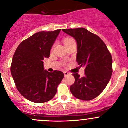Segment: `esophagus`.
<instances>
[{
  "instance_id": "esophagus-1",
  "label": "esophagus",
  "mask_w": 128,
  "mask_h": 128,
  "mask_svg": "<svg viewBox=\"0 0 128 128\" xmlns=\"http://www.w3.org/2000/svg\"><path fill=\"white\" fill-rule=\"evenodd\" d=\"M64 76H67L70 75L69 73L67 72H66V71H64Z\"/></svg>"
}]
</instances>
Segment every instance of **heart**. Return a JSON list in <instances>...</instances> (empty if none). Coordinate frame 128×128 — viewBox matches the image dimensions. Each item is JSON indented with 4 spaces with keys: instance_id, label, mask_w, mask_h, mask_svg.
Wrapping results in <instances>:
<instances>
[{
    "instance_id": "heart-1",
    "label": "heart",
    "mask_w": 128,
    "mask_h": 128,
    "mask_svg": "<svg viewBox=\"0 0 128 128\" xmlns=\"http://www.w3.org/2000/svg\"><path fill=\"white\" fill-rule=\"evenodd\" d=\"M72 40V39H70V38H66V39H65V40H64V43L70 41V40Z\"/></svg>"
}]
</instances>
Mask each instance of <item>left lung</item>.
I'll use <instances>...</instances> for the list:
<instances>
[{"label": "left lung", "instance_id": "1", "mask_svg": "<svg viewBox=\"0 0 128 128\" xmlns=\"http://www.w3.org/2000/svg\"><path fill=\"white\" fill-rule=\"evenodd\" d=\"M77 42L76 62L85 67V76L73 74L75 82L70 88L75 97L84 101L96 98L104 90L112 74V58L104 42L84 28L62 29Z\"/></svg>", "mask_w": 128, "mask_h": 128}]
</instances>
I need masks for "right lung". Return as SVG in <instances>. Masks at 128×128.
<instances>
[{"label":"right lung","mask_w":128,"mask_h":128,"mask_svg":"<svg viewBox=\"0 0 128 128\" xmlns=\"http://www.w3.org/2000/svg\"><path fill=\"white\" fill-rule=\"evenodd\" d=\"M61 30L40 32L22 41L14 54L11 73L17 89L30 102L42 103L54 97L63 72L44 70L43 60L50 50Z\"/></svg>","instance_id":"obj_1"}]
</instances>
